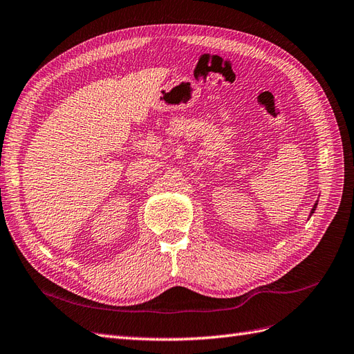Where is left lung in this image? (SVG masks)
<instances>
[{
    "label": "left lung",
    "instance_id": "8db88e82",
    "mask_svg": "<svg viewBox=\"0 0 354 354\" xmlns=\"http://www.w3.org/2000/svg\"><path fill=\"white\" fill-rule=\"evenodd\" d=\"M315 208H317V202H315V205H314V207H312V209H310V214H309V217H310L312 214H314V211H315Z\"/></svg>",
    "mask_w": 354,
    "mask_h": 354
}]
</instances>
